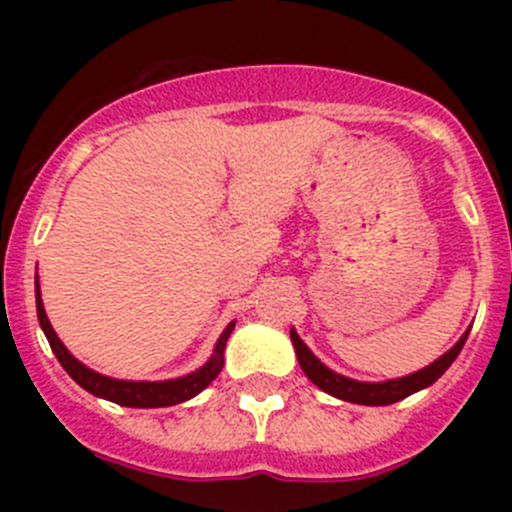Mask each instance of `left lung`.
<instances>
[{"label": "left lung", "instance_id": "8db88e82", "mask_svg": "<svg viewBox=\"0 0 512 512\" xmlns=\"http://www.w3.org/2000/svg\"><path fill=\"white\" fill-rule=\"evenodd\" d=\"M471 332V329H468ZM468 332L463 334L461 339L456 342V347L448 349L446 354L438 356L433 364H428L426 369H418L414 374L409 376H401V379H389V381H379V384H366V381H356V379H347V376L337 374L332 371L329 366H324L322 361L317 359L312 352H309L307 344L299 339V334L289 332L294 344V352H297V361L302 366V371L307 374V379L312 384H317L319 389L327 391V394L337 396V399L349 401V404H364V406H389L396 404V401L406 399V396L416 394V391L426 389L431 386L433 381L441 379L443 371L456 361V356L461 354L463 344H466Z\"/></svg>", "mask_w": 512, "mask_h": 512}]
</instances>
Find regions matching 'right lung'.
Listing matches in <instances>:
<instances>
[{
    "label": "right lung",
    "mask_w": 512,
    "mask_h": 512,
    "mask_svg": "<svg viewBox=\"0 0 512 512\" xmlns=\"http://www.w3.org/2000/svg\"><path fill=\"white\" fill-rule=\"evenodd\" d=\"M36 317H39L41 329H44L46 339H49L51 352L56 354L59 364L64 366L66 374L86 389L89 394L98 396V399L113 401L118 406H131V409H160V406H175L183 404V401L193 399L198 396L215 376L220 374L225 361V344L227 337L235 329V322H230L225 327V332L220 334L218 344H215V352L200 366L198 371L188 376H180V379H168V381H123V379H111V376H103L98 371L89 369V366L81 364L69 349L61 344V339L56 337L54 327H51L49 317L44 312V302H41V292H39V282H36Z\"/></svg>",
    "instance_id": "1"
}]
</instances>
